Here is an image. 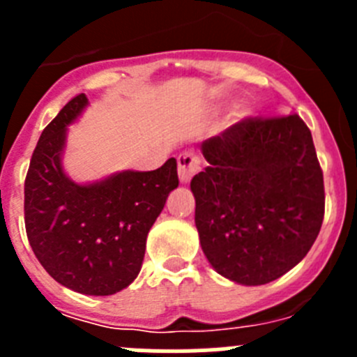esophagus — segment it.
I'll return each instance as SVG.
<instances>
[{
	"label": "esophagus",
	"mask_w": 357,
	"mask_h": 357,
	"mask_svg": "<svg viewBox=\"0 0 357 357\" xmlns=\"http://www.w3.org/2000/svg\"><path fill=\"white\" fill-rule=\"evenodd\" d=\"M176 162H178V178H181V182L188 184L193 178L195 173H198V169H200L202 160L197 151H182Z\"/></svg>",
	"instance_id": "1"
}]
</instances>
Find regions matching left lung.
I'll use <instances>...</instances> for the list:
<instances>
[{
	"label": "left lung",
	"mask_w": 357,
	"mask_h": 357,
	"mask_svg": "<svg viewBox=\"0 0 357 357\" xmlns=\"http://www.w3.org/2000/svg\"><path fill=\"white\" fill-rule=\"evenodd\" d=\"M193 176L202 250L220 275L261 286L301 263L326 211L324 173L301 116L247 118L202 143Z\"/></svg>",
	"instance_id": "obj_1"
}]
</instances>
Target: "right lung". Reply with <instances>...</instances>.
<instances>
[{"instance_id": "right-lung-1", "label": "right lung", "mask_w": 357, "mask_h": 357, "mask_svg": "<svg viewBox=\"0 0 357 357\" xmlns=\"http://www.w3.org/2000/svg\"><path fill=\"white\" fill-rule=\"evenodd\" d=\"M87 105L69 100L44 128L24 181V225L44 270L84 295H114L134 282L146 236L178 185L176 160L153 172H121L94 184L73 182L62 168L68 125Z\"/></svg>"}]
</instances>
